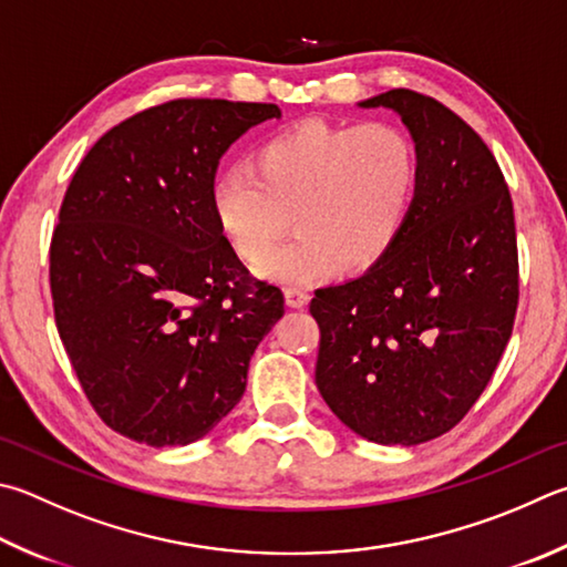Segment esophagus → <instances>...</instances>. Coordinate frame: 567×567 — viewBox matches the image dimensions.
<instances>
[{"label": "esophagus", "mask_w": 567, "mask_h": 567, "mask_svg": "<svg viewBox=\"0 0 567 567\" xmlns=\"http://www.w3.org/2000/svg\"><path fill=\"white\" fill-rule=\"evenodd\" d=\"M285 302L290 307H305L307 302H310V292L302 290V287H287Z\"/></svg>", "instance_id": "34e87169"}]
</instances>
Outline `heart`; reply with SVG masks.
Returning <instances> with one entry per match:
<instances>
[{
  "instance_id": "heart-1",
  "label": "heart",
  "mask_w": 567,
  "mask_h": 567,
  "mask_svg": "<svg viewBox=\"0 0 567 567\" xmlns=\"http://www.w3.org/2000/svg\"><path fill=\"white\" fill-rule=\"evenodd\" d=\"M419 185V148L389 121H305L252 148L250 168L210 181V210L243 262L260 265L286 227L298 235L262 275L312 285L337 270L362 272L384 260L404 233Z\"/></svg>"
}]
</instances>
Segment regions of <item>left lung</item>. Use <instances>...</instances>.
Segmentation results:
<instances>
[{
    "label": "left lung",
    "mask_w": 567,
    "mask_h": 567,
    "mask_svg": "<svg viewBox=\"0 0 567 567\" xmlns=\"http://www.w3.org/2000/svg\"><path fill=\"white\" fill-rule=\"evenodd\" d=\"M362 106L394 109L419 148L404 233L384 260L319 287L315 382L354 434L416 446L476 404L518 310L516 218L486 143L454 111L409 89Z\"/></svg>",
    "instance_id": "obj_1"
}]
</instances>
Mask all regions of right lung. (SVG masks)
Instances as JSON below:
<instances>
[{
    "label": "right lung",
    "instance_id": "right-lung-1",
    "mask_svg": "<svg viewBox=\"0 0 567 567\" xmlns=\"http://www.w3.org/2000/svg\"><path fill=\"white\" fill-rule=\"evenodd\" d=\"M267 118L280 109L166 101L106 131L66 188L49 248L56 329L89 404L138 444L208 434L285 315L210 210L220 156Z\"/></svg>",
    "mask_w": 567,
    "mask_h": 567
}]
</instances>
